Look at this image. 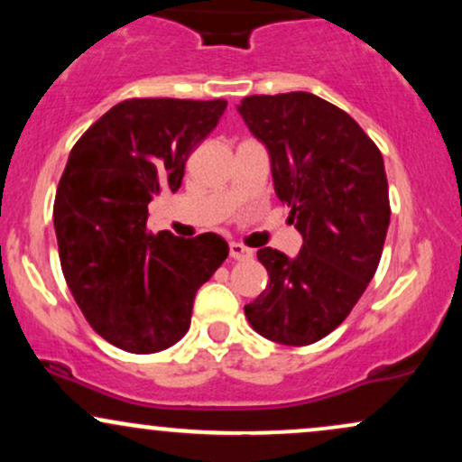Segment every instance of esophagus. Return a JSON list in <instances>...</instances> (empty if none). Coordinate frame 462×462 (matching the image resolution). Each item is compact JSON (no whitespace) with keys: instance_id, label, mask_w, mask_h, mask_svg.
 Here are the masks:
<instances>
[{"instance_id":"obj_1","label":"esophagus","mask_w":462,"mask_h":462,"mask_svg":"<svg viewBox=\"0 0 462 462\" xmlns=\"http://www.w3.org/2000/svg\"><path fill=\"white\" fill-rule=\"evenodd\" d=\"M252 249L241 245V243H230V258H235V261H245V258H252Z\"/></svg>"}]
</instances>
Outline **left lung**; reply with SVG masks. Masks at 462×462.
Returning a JSON list of instances; mask_svg holds the SVG:
<instances>
[{"label": "left lung", "instance_id": "obj_1", "mask_svg": "<svg viewBox=\"0 0 462 462\" xmlns=\"http://www.w3.org/2000/svg\"><path fill=\"white\" fill-rule=\"evenodd\" d=\"M238 113L267 147L275 195L304 238L295 258L258 249L269 284L245 317L269 341L310 346L346 321L378 269L391 219L383 153L312 93L249 95Z\"/></svg>", "mask_w": 462, "mask_h": 462}]
</instances>
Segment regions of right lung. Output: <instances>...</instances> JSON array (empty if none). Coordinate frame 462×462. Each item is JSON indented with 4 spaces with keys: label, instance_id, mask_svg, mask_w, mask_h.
Returning a JSON list of instances; mask_svg holds the SVG:
<instances>
[{
    "label": "right lung",
    "instance_id": "right-lung-1",
    "mask_svg": "<svg viewBox=\"0 0 462 462\" xmlns=\"http://www.w3.org/2000/svg\"><path fill=\"white\" fill-rule=\"evenodd\" d=\"M226 99L134 97L73 145L54 199L58 254L73 300L99 337L130 354L171 347L195 293L227 258L206 232H147V204L182 184L184 164L219 124Z\"/></svg>",
    "mask_w": 462,
    "mask_h": 462
}]
</instances>
